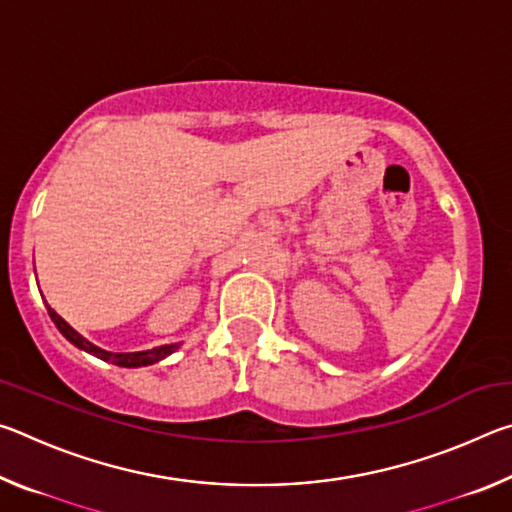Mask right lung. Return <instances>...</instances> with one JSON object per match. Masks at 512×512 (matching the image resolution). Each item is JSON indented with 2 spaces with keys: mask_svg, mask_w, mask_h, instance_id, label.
<instances>
[{
  "mask_svg": "<svg viewBox=\"0 0 512 512\" xmlns=\"http://www.w3.org/2000/svg\"><path fill=\"white\" fill-rule=\"evenodd\" d=\"M49 311V318L54 320V325L60 329V334L65 336L69 343H74L76 348H81L85 352L94 354V357H99L103 361H110L115 363V366L121 368H140V366H151V363L160 361L164 357H169V354L178 348V345H160V348H153V350H144V352H106L97 348V345H92L90 341H85L83 336L76 332V329L69 327L63 318H60L54 309L47 307Z\"/></svg>",
  "mask_w": 512,
  "mask_h": 512,
  "instance_id": "obj_1",
  "label": "right lung"
}]
</instances>
